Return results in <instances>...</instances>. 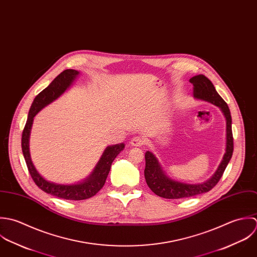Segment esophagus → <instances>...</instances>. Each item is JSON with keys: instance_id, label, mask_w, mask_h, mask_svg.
<instances>
[{"instance_id": "esophagus-1", "label": "esophagus", "mask_w": 257, "mask_h": 257, "mask_svg": "<svg viewBox=\"0 0 257 257\" xmlns=\"http://www.w3.org/2000/svg\"><path fill=\"white\" fill-rule=\"evenodd\" d=\"M144 143H145V140L141 137H134L130 141V145L134 147H141L142 145H144Z\"/></svg>"}]
</instances>
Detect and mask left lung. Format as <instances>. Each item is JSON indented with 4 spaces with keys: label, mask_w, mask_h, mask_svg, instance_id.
<instances>
[{
    "label": "left lung",
    "mask_w": 257,
    "mask_h": 257,
    "mask_svg": "<svg viewBox=\"0 0 257 257\" xmlns=\"http://www.w3.org/2000/svg\"><path fill=\"white\" fill-rule=\"evenodd\" d=\"M194 85V97L197 100L211 103L217 106L224 115L226 122V141L225 152L214 174L202 184H188L176 181L166 175L161 164L152 152L145 153L146 167L144 171L146 183L151 191L159 197L165 199H183L198 196L210 191L220 180L233 152V138L231 130L230 111L225 101L216 92L211 81L200 74L190 79Z\"/></svg>",
    "instance_id": "obj_1"
}]
</instances>
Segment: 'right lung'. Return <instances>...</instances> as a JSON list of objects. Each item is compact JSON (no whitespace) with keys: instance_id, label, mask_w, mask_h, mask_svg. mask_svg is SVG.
Masks as SVG:
<instances>
[{"instance_id":"right-lung-1","label":"right lung","mask_w":257,"mask_h":257,"mask_svg":"<svg viewBox=\"0 0 257 257\" xmlns=\"http://www.w3.org/2000/svg\"><path fill=\"white\" fill-rule=\"evenodd\" d=\"M79 73L80 72L75 69H66L62 71L52 80V83L46 89H44L39 95L36 96L29 111L28 120L22 135L23 154L29 172L36 185L44 192L51 194L54 197L71 201L86 200L95 196L102 189L105 184L112 162L125 148L124 143L106 147L91 174L83 181L75 184L63 185L48 181L36 169L30 153V135L34 122V117L43 108L53 102L60 95H62L72 85L73 81L76 79Z\"/></svg>"}]
</instances>
